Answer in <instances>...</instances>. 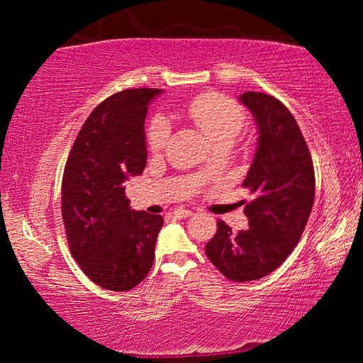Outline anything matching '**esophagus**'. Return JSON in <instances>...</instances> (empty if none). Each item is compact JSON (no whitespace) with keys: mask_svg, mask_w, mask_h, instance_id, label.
Wrapping results in <instances>:
<instances>
[{"mask_svg":"<svg viewBox=\"0 0 363 363\" xmlns=\"http://www.w3.org/2000/svg\"><path fill=\"white\" fill-rule=\"evenodd\" d=\"M173 214H174L176 218L182 219V218H189V216H192V211H190V210H186V208H177V210H174V211H173Z\"/></svg>","mask_w":363,"mask_h":363,"instance_id":"34e87169","label":"esophagus"}]
</instances>
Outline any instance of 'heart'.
Listing matches in <instances>:
<instances>
[{
	"instance_id": "b5f03b06",
	"label": "heart",
	"mask_w": 363,
	"mask_h": 363,
	"mask_svg": "<svg viewBox=\"0 0 363 363\" xmlns=\"http://www.w3.org/2000/svg\"><path fill=\"white\" fill-rule=\"evenodd\" d=\"M187 116L210 139L214 147L233 144L245 126L242 107L219 94H201L189 104ZM169 126L163 116H155L147 128V144L152 152H160L168 143Z\"/></svg>"
}]
</instances>
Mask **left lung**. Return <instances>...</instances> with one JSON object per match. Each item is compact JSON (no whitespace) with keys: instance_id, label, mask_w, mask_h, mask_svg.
<instances>
[{"instance_id":"1","label":"left lung","mask_w":363,"mask_h":363,"mask_svg":"<svg viewBox=\"0 0 363 363\" xmlns=\"http://www.w3.org/2000/svg\"><path fill=\"white\" fill-rule=\"evenodd\" d=\"M238 101L253 113L259 133L242 184L253 194L245 206L248 229L232 232L218 220L205 253L224 277L251 281L277 269L298 245L314 205L315 174L303 133L284 104L256 91Z\"/></svg>"}]
</instances>
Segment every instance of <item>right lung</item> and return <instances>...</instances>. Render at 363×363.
<instances>
[{
	"label": "right lung",
	"instance_id": "add662e5",
	"mask_svg": "<svg viewBox=\"0 0 363 363\" xmlns=\"http://www.w3.org/2000/svg\"><path fill=\"white\" fill-rule=\"evenodd\" d=\"M162 89H125L101 102L79 130L62 177V219L78 266L106 290L140 284L155 259L160 214L134 211L130 176L147 163V106Z\"/></svg>",
	"mask_w": 363,
	"mask_h": 363
}]
</instances>
